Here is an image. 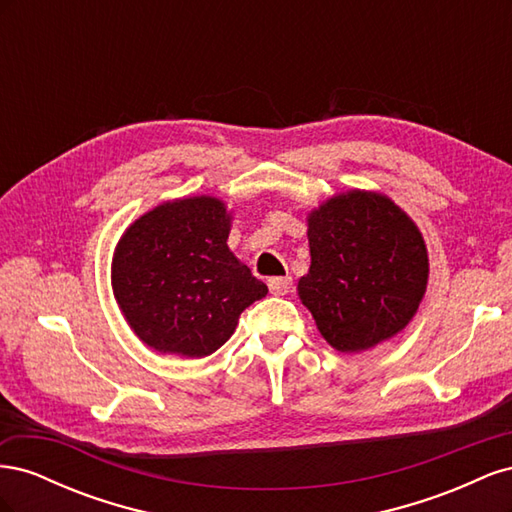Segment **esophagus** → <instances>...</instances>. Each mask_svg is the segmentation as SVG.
I'll use <instances>...</instances> for the list:
<instances>
[{"mask_svg":"<svg viewBox=\"0 0 512 512\" xmlns=\"http://www.w3.org/2000/svg\"><path fill=\"white\" fill-rule=\"evenodd\" d=\"M292 288V277H271L269 280V290L275 297H282V294H288Z\"/></svg>","mask_w":512,"mask_h":512,"instance_id":"esophagus-1","label":"esophagus"}]
</instances>
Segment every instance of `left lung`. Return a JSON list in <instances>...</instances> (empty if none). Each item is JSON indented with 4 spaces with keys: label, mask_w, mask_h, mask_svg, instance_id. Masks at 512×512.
Instances as JSON below:
<instances>
[{
    "label": "left lung",
    "mask_w": 512,
    "mask_h": 512,
    "mask_svg": "<svg viewBox=\"0 0 512 512\" xmlns=\"http://www.w3.org/2000/svg\"><path fill=\"white\" fill-rule=\"evenodd\" d=\"M312 265L301 303L337 352H363L408 327L421 305L429 256L410 215L382 192L333 194L307 213Z\"/></svg>",
    "instance_id": "1"
}]
</instances>
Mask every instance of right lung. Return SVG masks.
<instances>
[{"label":"right lung","mask_w":512,"mask_h":512,"mask_svg":"<svg viewBox=\"0 0 512 512\" xmlns=\"http://www.w3.org/2000/svg\"><path fill=\"white\" fill-rule=\"evenodd\" d=\"M232 211L215 196L166 200L134 220L113 252L115 301L160 354L203 359L235 333L269 288L230 252Z\"/></svg>","instance_id":"right-lung-1"}]
</instances>
